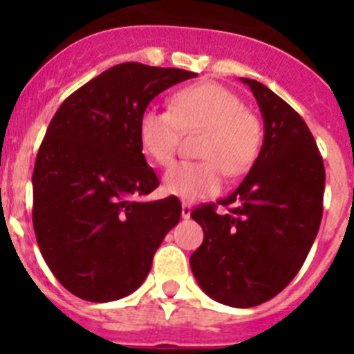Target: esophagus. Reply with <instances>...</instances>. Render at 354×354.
Here are the masks:
<instances>
[{
	"mask_svg": "<svg viewBox=\"0 0 354 354\" xmlns=\"http://www.w3.org/2000/svg\"><path fill=\"white\" fill-rule=\"evenodd\" d=\"M192 211H193L192 204H187V202H184V204H183V218H184V220H187V218H192Z\"/></svg>",
	"mask_w": 354,
	"mask_h": 354,
	"instance_id": "34e87169",
	"label": "esophagus"
}]
</instances>
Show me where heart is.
Masks as SVG:
<instances>
[{"label": "heart", "instance_id": "obj_1", "mask_svg": "<svg viewBox=\"0 0 354 354\" xmlns=\"http://www.w3.org/2000/svg\"><path fill=\"white\" fill-rule=\"evenodd\" d=\"M171 111L143 109L138 140L143 152L161 167L174 161L183 134L204 133L198 156L204 161L177 162L162 177V189L186 202L220 193L223 174L239 177L255 162L262 129L234 90L220 83H198L171 97Z\"/></svg>", "mask_w": 354, "mask_h": 354}]
</instances>
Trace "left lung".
Wrapping results in <instances>:
<instances>
[{"label":"left lung","instance_id":"left-lung-1","mask_svg":"<svg viewBox=\"0 0 354 354\" xmlns=\"http://www.w3.org/2000/svg\"><path fill=\"white\" fill-rule=\"evenodd\" d=\"M264 118L259 158L232 195L200 205L192 218L204 243L189 264L209 298L237 308L261 305L301 270L323 218L324 165L299 117L266 84L241 77Z\"/></svg>","mask_w":354,"mask_h":354}]
</instances>
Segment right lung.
Returning <instances> with one entry per match:
<instances>
[{"mask_svg": "<svg viewBox=\"0 0 354 354\" xmlns=\"http://www.w3.org/2000/svg\"><path fill=\"white\" fill-rule=\"evenodd\" d=\"M195 76L126 62L83 84L53 117L33 170V228L49 270L77 298L134 292L179 223L177 196L138 200L159 186L138 122L156 95Z\"/></svg>", "mask_w": 354, "mask_h": 354, "instance_id": "1", "label": "right lung"}]
</instances>
